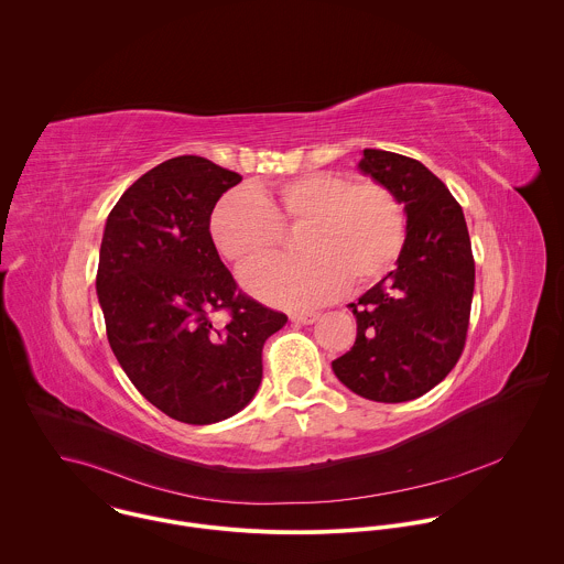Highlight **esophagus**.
I'll return each instance as SVG.
<instances>
[{
    "label": "esophagus",
    "instance_id": "obj_1",
    "mask_svg": "<svg viewBox=\"0 0 564 564\" xmlns=\"http://www.w3.org/2000/svg\"><path fill=\"white\" fill-rule=\"evenodd\" d=\"M319 317L317 311H302V313H293L291 322L295 323H313Z\"/></svg>",
    "mask_w": 564,
    "mask_h": 564
}]
</instances>
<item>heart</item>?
I'll return each instance as SVG.
<instances>
[{"mask_svg":"<svg viewBox=\"0 0 564 564\" xmlns=\"http://www.w3.org/2000/svg\"><path fill=\"white\" fill-rule=\"evenodd\" d=\"M304 256L245 275V286L280 306H308L343 286L360 291L384 278L405 242L400 197L378 180L354 182L345 173L311 171L273 186L232 191L210 215V237L239 271L271 260L297 230Z\"/></svg>","mask_w":564,"mask_h":564,"instance_id":"b5f03b06","label":"heart"}]
</instances>
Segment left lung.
Masks as SVG:
<instances>
[{
    "mask_svg": "<svg viewBox=\"0 0 564 564\" xmlns=\"http://www.w3.org/2000/svg\"><path fill=\"white\" fill-rule=\"evenodd\" d=\"M360 169L403 204L408 226L398 269L349 304L358 334L332 360L336 378L373 402H410L456 367L469 329L476 262L460 204L414 159L365 150Z\"/></svg>",
    "mask_w": 564,
    "mask_h": 564,
    "instance_id": "left-lung-1",
    "label": "left lung"
}]
</instances>
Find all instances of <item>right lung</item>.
<instances>
[{
  "mask_svg": "<svg viewBox=\"0 0 564 564\" xmlns=\"http://www.w3.org/2000/svg\"><path fill=\"white\" fill-rule=\"evenodd\" d=\"M241 180L202 156L161 162L115 204L99 249L97 297L121 369L148 402L191 425L251 402L264 340L289 322L242 293L210 237L215 204Z\"/></svg>",
  "mask_w": 564,
  "mask_h": 564,
  "instance_id": "add662e5",
  "label": "right lung"
}]
</instances>
